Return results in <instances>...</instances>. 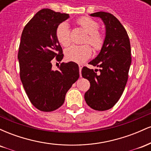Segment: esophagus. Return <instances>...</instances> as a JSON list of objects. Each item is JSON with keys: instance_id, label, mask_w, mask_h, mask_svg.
I'll use <instances>...</instances> for the list:
<instances>
[{"instance_id": "esophagus-1", "label": "esophagus", "mask_w": 151, "mask_h": 151, "mask_svg": "<svg viewBox=\"0 0 151 151\" xmlns=\"http://www.w3.org/2000/svg\"><path fill=\"white\" fill-rule=\"evenodd\" d=\"M83 65H81V64H79V73H80V77H81V69H82Z\"/></svg>"}]
</instances>
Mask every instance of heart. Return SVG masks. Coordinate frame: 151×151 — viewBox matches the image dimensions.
Masks as SVG:
<instances>
[{
  "label": "heart",
  "mask_w": 151,
  "mask_h": 151,
  "mask_svg": "<svg viewBox=\"0 0 151 151\" xmlns=\"http://www.w3.org/2000/svg\"><path fill=\"white\" fill-rule=\"evenodd\" d=\"M77 23L87 32L86 42H89L95 50L101 48L104 43L103 35L98 32L99 24L93 19L83 17L77 20ZM56 37L59 42L63 46H67L71 42L70 27L68 22H62L58 26ZM91 55V48L88 45H73L65 50L66 58L70 61L81 63L86 61Z\"/></svg>",
  "instance_id": "heart-1"
}]
</instances>
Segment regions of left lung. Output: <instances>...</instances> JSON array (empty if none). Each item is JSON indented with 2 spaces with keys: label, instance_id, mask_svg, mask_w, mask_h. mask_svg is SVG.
Here are the masks:
<instances>
[{
  "label": "left lung",
  "instance_id": "8db88e82",
  "mask_svg": "<svg viewBox=\"0 0 151 151\" xmlns=\"http://www.w3.org/2000/svg\"><path fill=\"white\" fill-rule=\"evenodd\" d=\"M100 18L105 25V39L101 51L89 62L98 70L84 67L81 75L89 81L90 88L84 94L89 106L96 111L112 108L122 95L131 64V45L124 27L114 15L106 12L90 15Z\"/></svg>",
  "mask_w": 151,
  "mask_h": 151
}]
</instances>
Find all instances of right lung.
<instances>
[{
  "label": "right lung",
  "mask_w": 151,
  "mask_h": 151,
  "mask_svg": "<svg viewBox=\"0 0 151 151\" xmlns=\"http://www.w3.org/2000/svg\"><path fill=\"white\" fill-rule=\"evenodd\" d=\"M69 18L67 13L42 9L22 30L18 55L20 79L31 103L42 111L60 108L67 91L79 79V66L74 62L52 70V60L61 62L64 56L57 27Z\"/></svg>",
  "instance_id": "1"
}]
</instances>
